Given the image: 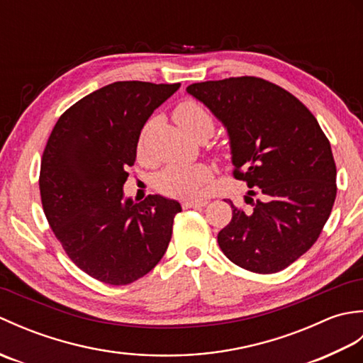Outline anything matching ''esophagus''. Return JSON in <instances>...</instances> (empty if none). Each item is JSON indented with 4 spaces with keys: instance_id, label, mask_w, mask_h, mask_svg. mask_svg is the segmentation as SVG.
Segmentation results:
<instances>
[{
    "instance_id": "34e87169",
    "label": "esophagus",
    "mask_w": 363,
    "mask_h": 363,
    "mask_svg": "<svg viewBox=\"0 0 363 363\" xmlns=\"http://www.w3.org/2000/svg\"><path fill=\"white\" fill-rule=\"evenodd\" d=\"M207 204V201H204V199H186V201H182V207L184 209H191V207H204Z\"/></svg>"
}]
</instances>
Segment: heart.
<instances>
[{
  "mask_svg": "<svg viewBox=\"0 0 363 363\" xmlns=\"http://www.w3.org/2000/svg\"><path fill=\"white\" fill-rule=\"evenodd\" d=\"M174 118L181 128L191 137H211L215 129V121L211 112L203 104L194 99L184 101L176 107ZM138 152H143V140L138 142ZM212 172L204 164L194 165H169L157 176L156 187L168 196L181 199H194L201 195Z\"/></svg>",
  "mask_w": 363,
  "mask_h": 363,
  "instance_id": "obj_1",
  "label": "heart"
}]
</instances>
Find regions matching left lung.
Wrapping results in <instances>:
<instances>
[{"label": "left lung", "instance_id": "1", "mask_svg": "<svg viewBox=\"0 0 363 363\" xmlns=\"http://www.w3.org/2000/svg\"><path fill=\"white\" fill-rule=\"evenodd\" d=\"M187 91L226 128L234 176L251 189L218 233L225 256L248 272L287 268L317 242L337 195L328 137L290 91L254 76L196 82Z\"/></svg>", "mask_w": 363, "mask_h": 363}]
</instances>
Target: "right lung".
Instances as JSON below:
<instances>
[{"instance_id":"obj_1","label":"right lung","mask_w":363,"mask_h":363,"mask_svg":"<svg viewBox=\"0 0 363 363\" xmlns=\"http://www.w3.org/2000/svg\"><path fill=\"white\" fill-rule=\"evenodd\" d=\"M181 84L118 81L67 109L46 142L40 196L54 235L84 273L109 285L140 279L172 240L181 204L125 199L140 130Z\"/></svg>"}]
</instances>
